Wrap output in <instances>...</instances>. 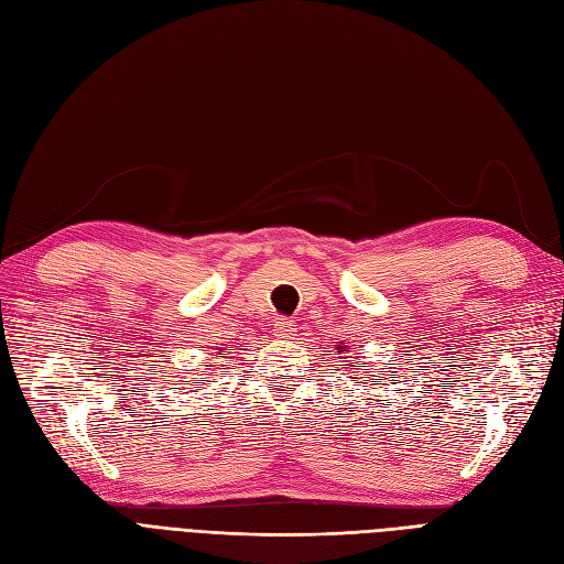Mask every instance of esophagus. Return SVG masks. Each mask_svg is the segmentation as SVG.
Segmentation results:
<instances>
[{
  "mask_svg": "<svg viewBox=\"0 0 564 564\" xmlns=\"http://www.w3.org/2000/svg\"><path fill=\"white\" fill-rule=\"evenodd\" d=\"M278 338H292L296 332V322L289 319V317H278L275 319V327H272Z\"/></svg>",
  "mask_w": 564,
  "mask_h": 564,
  "instance_id": "obj_1",
  "label": "esophagus"
}]
</instances>
